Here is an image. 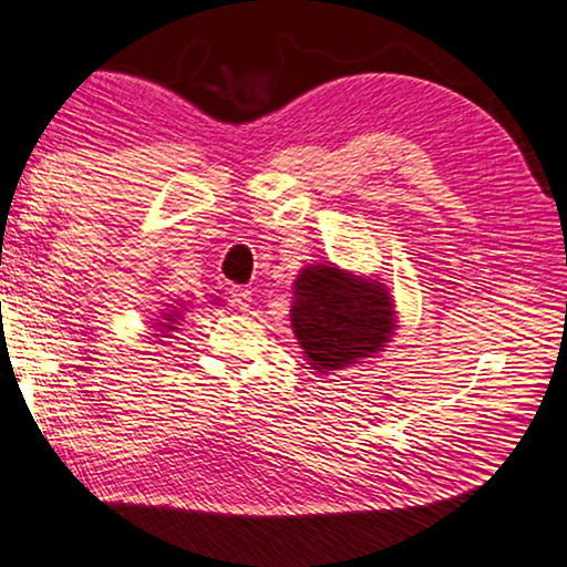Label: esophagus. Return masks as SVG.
<instances>
[{"mask_svg":"<svg viewBox=\"0 0 567 567\" xmlns=\"http://www.w3.org/2000/svg\"><path fill=\"white\" fill-rule=\"evenodd\" d=\"M230 301H234L240 311H248L250 306H254V293L248 289H240V286H234V289H230Z\"/></svg>","mask_w":567,"mask_h":567,"instance_id":"esophagus-1","label":"esophagus"}]
</instances>
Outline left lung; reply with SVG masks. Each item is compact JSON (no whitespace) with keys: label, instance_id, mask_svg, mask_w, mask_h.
<instances>
[{"label":"left lung","instance_id":"obj_1","mask_svg":"<svg viewBox=\"0 0 567 567\" xmlns=\"http://www.w3.org/2000/svg\"><path fill=\"white\" fill-rule=\"evenodd\" d=\"M291 329L309 367L333 374L384 351L396 329L394 299L379 278L306 266L293 281Z\"/></svg>","mask_w":567,"mask_h":567}]
</instances>
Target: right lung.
<instances>
[{
    "mask_svg": "<svg viewBox=\"0 0 567 567\" xmlns=\"http://www.w3.org/2000/svg\"><path fill=\"white\" fill-rule=\"evenodd\" d=\"M183 311H188V309H185V306H181V303H178V306L168 303V311H163L161 319H155L157 327H161L163 337H168L171 331L178 329V321H181V317H183ZM161 333H157V337H161Z\"/></svg>",
    "mask_w": 567,
    "mask_h": 567,
    "instance_id": "obj_1",
    "label": "right lung"
}]
</instances>
